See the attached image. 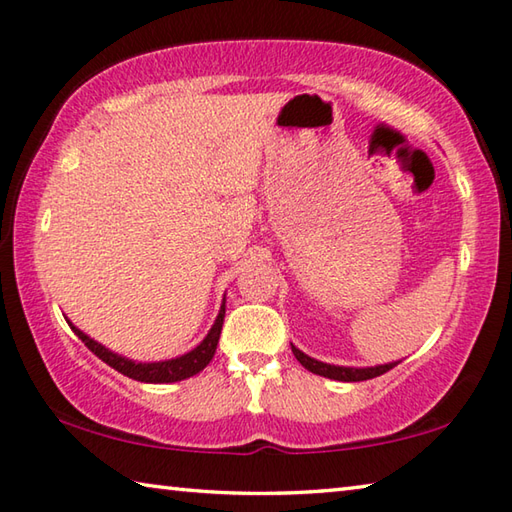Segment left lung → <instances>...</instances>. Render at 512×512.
<instances>
[{
    "label": "left lung",
    "mask_w": 512,
    "mask_h": 512,
    "mask_svg": "<svg viewBox=\"0 0 512 512\" xmlns=\"http://www.w3.org/2000/svg\"><path fill=\"white\" fill-rule=\"evenodd\" d=\"M291 352L296 354V359L309 372H314V375H320V377H327V379H336V381H366V379L384 375V372H388L391 368H395L397 363H400V361H393V363H384V366H372V368H348V366H332V363L311 359L305 352H300L296 345H291Z\"/></svg>",
    "instance_id": "left-lung-1"
}]
</instances>
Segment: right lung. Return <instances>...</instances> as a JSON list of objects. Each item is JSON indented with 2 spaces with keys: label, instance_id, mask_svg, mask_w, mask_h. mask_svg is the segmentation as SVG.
<instances>
[{
  "label": "right lung",
  "instance_id": "right-lung-1",
  "mask_svg": "<svg viewBox=\"0 0 512 512\" xmlns=\"http://www.w3.org/2000/svg\"><path fill=\"white\" fill-rule=\"evenodd\" d=\"M223 316H225V300L221 305L219 316H216L214 325L210 332H207L205 339L196 345L192 352L183 354V357H176V359H169V361H153V363H137L133 359H126L121 357V354L110 352L108 348H103L101 343H97L94 339H90L88 334H83L81 329H76L72 323L74 334L79 336V339L88 345V350L97 354L101 361H106L110 368H115L121 375L131 377L135 381H144V384H171V381H180V379H187V377H194L196 372H201L207 363L212 361L214 352H216V345H219V336H221V327H223Z\"/></svg>",
  "mask_w": 512,
  "mask_h": 512
}]
</instances>
